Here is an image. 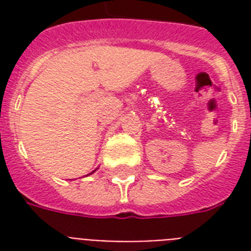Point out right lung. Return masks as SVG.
Wrapping results in <instances>:
<instances>
[{"label":"right lung","instance_id":"obj_1","mask_svg":"<svg viewBox=\"0 0 251 251\" xmlns=\"http://www.w3.org/2000/svg\"><path fill=\"white\" fill-rule=\"evenodd\" d=\"M95 171H96V169H95ZM95 171H94V172H95ZM94 172H91V173H90V175H92V173H94Z\"/></svg>","mask_w":251,"mask_h":251}]
</instances>
